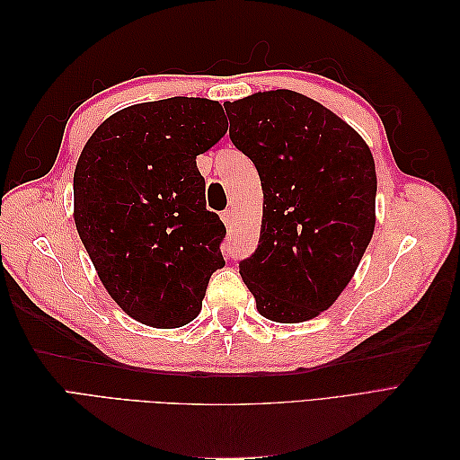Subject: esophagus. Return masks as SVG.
I'll return each mask as SVG.
<instances>
[{"label":"esophagus","instance_id":"obj_1","mask_svg":"<svg viewBox=\"0 0 460 460\" xmlns=\"http://www.w3.org/2000/svg\"><path fill=\"white\" fill-rule=\"evenodd\" d=\"M220 218H222V222H225L226 226H232L234 225V218H235V213L232 211V208H228V211H225L220 215Z\"/></svg>","mask_w":460,"mask_h":460}]
</instances>
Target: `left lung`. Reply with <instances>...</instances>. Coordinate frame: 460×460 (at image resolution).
Returning a JSON list of instances; mask_svg holds the SVG:
<instances>
[{
  "instance_id": "left-lung-1",
  "label": "left lung",
  "mask_w": 460,
  "mask_h": 460,
  "mask_svg": "<svg viewBox=\"0 0 460 460\" xmlns=\"http://www.w3.org/2000/svg\"><path fill=\"white\" fill-rule=\"evenodd\" d=\"M225 109L230 140L262 186L259 247L240 274L264 318L305 323L336 303L372 240L370 147L328 107L291 90L257 92Z\"/></svg>"
}]
</instances>
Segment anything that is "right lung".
<instances>
[{"label":"right lung","mask_w":460,"mask_h":460,"mask_svg":"<svg viewBox=\"0 0 460 460\" xmlns=\"http://www.w3.org/2000/svg\"><path fill=\"white\" fill-rule=\"evenodd\" d=\"M228 130L218 102L169 97L117 111L90 136L75 169V225L119 307L153 328L201 311L225 267L226 235L205 207L196 157Z\"/></svg>","instance_id":"right-lung-1"}]
</instances>
